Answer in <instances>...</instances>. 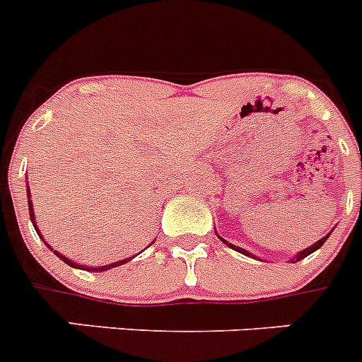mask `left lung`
Segmentation results:
<instances>
[{
	"label": "left lung",
	"mask_w": 362,
	"mask_h": 362,
	"mask_svg": "<svg viewBox=\"0 0 362 362\" xmlns=\"http://www.w3.org/2000/svg\"><path fill=\"white\" fill-rule=\"evenodd\" d=\"M329 233H332V231H329ZM329 233H328V235H326V237H322V238H320V240H317V242H315V244H312V246H310V247H306V250H303V251H298L297 255H295V257H293V259H291V262H298V260H303V259H304V257H308V255H312L313 251H317V250H319V247H320V246H322V244H325V242H326V240H328ZM220 240L224 242L226 246H229V247H231V250H235V251H238V253H242V255H246V257H253V255H251V253H250V251H246V250H242V247H238V246H233V244H231V242L224 240V238H222V237H220ZM253 259H257V257H253ZM259 260H260V259H259Z\"/></svg>",
	"instance_id": "1"
}]
</instances>
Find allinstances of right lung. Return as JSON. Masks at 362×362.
Returning a JSON list of instances; mask_svg holds the SVG:
<instances>
[{
	"label": "right lung",
	"mask_w": 362,
	"mask_h": 362,
	"mask_svg": "<svg viewBox=\"0 0 362 362\" xmlns=\"http://www.w3.org/2000/svg\"><path fill=\"white\" fill-rule=\"evenodd\" d=\"M27 194H29V213H30V220H33V226H34V229H36V233L40 235V237H42V233H40V229H37V226H36V218H34V206H33V200H30V191H27ZM43 238V237H42ZM45 242V240H43ZM45 246L47 247H50L49 244H47L45 242ZM50 250H52V247H50ZM54 255L56 257H59V259L64 260L65 264H69V266H71V268H76V269H89V272H105V269H111V268H116V266H122V264H125V262H129V260L133 259V257H131V259H124V260H118V262H112V264H107V266H98V268H87V266H83V264H78V262H72L71 259H67V257L65 255H62V253H59V251H54Z\"/></svg>",
	"instance_id": "add662e5"
}]
</instances>
